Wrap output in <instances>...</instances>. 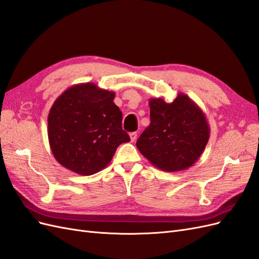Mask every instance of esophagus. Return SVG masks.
Here are the masks:
<instances>
[{
	"label": "esophagus",
	"mask_w": 259,
	"mask_h": 259,
	"mask_svg": "<svg viewBox=\"0 0 259 259\" xmlns=\"http://www.w3.org/2000/svg\"><path fill=\"white\" fill-rule=\"evenodd\" d=\"M130 137H131V142H135L136 138H137V133L136 132H133L130 134Z\"/></svg>",
	"instance_id": "esophagus-1"
}]
</instances>
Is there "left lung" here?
<instances>
[{
	"label": "left lung",
	"mask_w": 259,
	"mask_h": 259,
	"mask_svg": "<svg viewBox=\"0 0 259 259\" xmlns=\"http://www.w3.org/2000/svg\"><path fill=\"white\" fill-rule=\"evenodd\" d=\"M150 125L136 146L152 165L162 170L189 168L204 151L209 126L201 108L186 94H178L173 103L151 98Z\"/></svg>",
	"instance_id": "obj_1"
}]
</instances>
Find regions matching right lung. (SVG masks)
<instances>
[{
  "label": "right lung",
  "mask_w": 259,
  "mask_h": 259,
  "mask_svg": "<svg viewBox=\"0 0 259 259\" xmlns=\"http://www.w3.org/2000/svg\"><path fill=\"white\" fill-rule=\"evenodd\" d=\"M115 94L95 83L76 84L55 100L49 113V142L64 167L89 176L104 169L116 148L130 142L122 130Z\"/></svg>",
  "instance_id": "add662e5"
}]
</instances>
